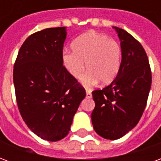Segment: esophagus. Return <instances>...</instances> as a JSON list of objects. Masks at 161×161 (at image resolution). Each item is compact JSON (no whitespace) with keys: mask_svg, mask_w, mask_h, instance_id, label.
Here are the masks:
<instances>
[{"mask_svg":"<svg viewBox=\"0 0 161 161\" xmlns=\"http://www.w3.org/2000/svg\"><path fill=\"white\" fill-rule=\"evenodd\" d=\"M92 97V95H91V91H86V97L87 98H91Z\"/></svg>","mask_w":161,"mask_h":161,"instance_id":"esophagus-1","label":"esophagus"}]
</instances>
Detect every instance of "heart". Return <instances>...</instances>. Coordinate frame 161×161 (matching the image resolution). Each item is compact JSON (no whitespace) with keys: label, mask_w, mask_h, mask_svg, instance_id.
Instances as JSON below:
<instances>
[{"label":"heart","mask_w":161,"mask_h":161,"mask_svg":"<svg viewBox=\"0 0 161 161\" xmlns=\"http://www.w3.org/2000/svg\"><path fill=\"white\" fill-rule=\"evenodd\" d=\"M71 49L73 52H64L62 55L64 66L71 77L79 78L86 65L88 72L82 78L85 87H91L98 81L108 84L115 78L121 58V46L115 40L90 32L74 40Z\"/></svg>","instance_id":"b5f03b06"}]
</instances>
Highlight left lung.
Instances as JSON below:
<instances>
[{"mask_svg":"<svg viewBox=\"0 0 161 161\" xmlns=\"http://www.w3.org/2000/svg\"><path fill=\"white\" fill-rule=\"evenodd\" d=\"M121 40V62L114 81L92 91L91 121L103 138L117 140L135 128L147 105L152 84L148 58L141 43L125 30L113 26Z\"/></svg>","mask_w":161,"mask_h":161,"instance_id":"obj_1","label":"left lung"}]
</instances>
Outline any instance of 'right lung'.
I'll return each instance as SVG.
<instances>
[{"instance_id":"1","label":"right lung","mask_w":161,"mask_h":161,"mask_svg":"<svg viewBox=\"0 0 161 161\" xmlns=\"http://www.w3.org/2000/svg\"><path fill=\"white\" fill-rule=\"evenodd\" d=\"M66 27L30 35L14 65L17 105L23 121L43 140L58 142L70 131L86 92L62 62Z\"/></svg>"}]
</instances>
